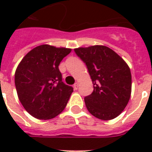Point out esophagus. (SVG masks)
<instances>
[{
	"label": "esophagus",
	"instance_id": "obj_1",
	"mask_svg": "<svg viewBox=\"0 0 152 152\" xmlns=\"http://www.w3.org/2000/svg\"><path fill=\"white\" fill-rule=\"evenodd\" d=\"M78 89V83H75V85H74V89H75V90H77V89Z\"/></svg>",
	"mask_w": 152,
	"mask_h": 152
}]
</instances>
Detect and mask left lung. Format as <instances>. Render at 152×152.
<instances>
[{
	"mask_svg": "<svg viewBox=\"0 0 152 152\" xmlns=\"http://www.w3.org/2000/svg\"><path fill=\"white\" fill-rule=\"evenodd\" d=\"M75 52L86 63L94 85L92 94L84 98L88 111L103 121L116 118L131 96L132 75L128 64L105 46L76 48Z\"/></svg>",
	"mask_w": 152,
	"mask_h": 152,
	"instance_id": "1",
	"label": "left lung"
}]
</instances>
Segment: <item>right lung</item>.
<instances>
[{
    "label": "right lung",
    "mask_w": 152,
    "mask_h": 152,
    "mask_svg": "<svg viewBox=\"0 0 152 152\" xmlns=\"http://www.w3.org/2000/svg\"><path fill=\"white\" fill-rule=\"evenodd\" d=\"M71 49L43 44L30 50L15 73V86L20 102L28 113L49 120L65 109L73 87L63 82L58 66Z\"/></svg>",
    "instance_id": "obj_1"
}]
</instances>
